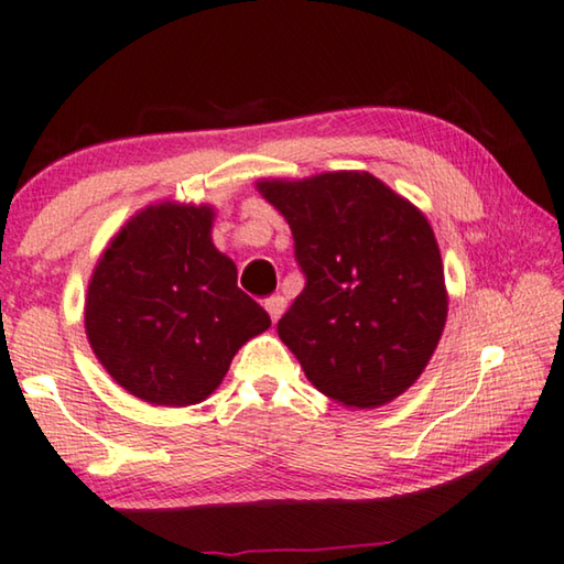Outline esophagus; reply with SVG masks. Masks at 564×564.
<instances>
[{"label":"esophagus","instance_id":"esophagus-1","mask_svg":"<svg viewBox=\"0 0 564 564\" xmlns=\"http://www.w3.org/2000/svg\"><path fill=\"white\" fill-rule=\"evenodd\" d=\"M263 306L268 311V316H271V321L275 324V321H279L281 314L285 311V299L283 296H271V299L263 303Z\"/></svg>","mask_w":564,"mask_h":564}]
</instances>
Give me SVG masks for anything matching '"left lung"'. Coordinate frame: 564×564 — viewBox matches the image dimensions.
Here are the masks:
<instances>
[{"instance_id":"1","label":"left lung","mask_w":564,"mask_h":564,"mask_svg":"<svg viewBox=\"0 0 564 564\" xmlns=\"http://www.w3.org/2000/svg\"><path fill=\"white\" fill-rule=\"evenodd\" d=\"M291 226L306 285L281 341L328 399L377 409L414 383L446 321L444 265L424 213L371 173L261 181Z\"/></svg>"}]
</instances>
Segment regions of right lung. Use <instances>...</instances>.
<instances>
[{
	"label": "right lung",
	"instance_id": "obj_1",
	"mask_svg": "<svg viewBox=\"0 0 564 564\" xmlns=\"http://www.w3.org/2000/svg\"><path fill=\"white\" fill-rule=\"evenodd\" d=\"M213 208L158 203L124 223L87 285L85 330L107 373L158 406L208 399L271 316L213 246Z\"/></svg>",
	"mask_w": 564,
	"mask_h": 564
}]
</instances>
